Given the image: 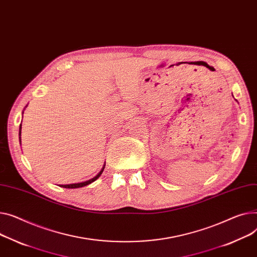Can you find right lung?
Segmentation results:
<instances>
[{
    "label": "right lung",
    "mask_w": 257,
    "mask_h": 257,
    "mask_svg": "<svg viewBox=\"0 0 257 257\" xmlns=\"http://www.w3.org/2000/svg\"><path fill=\"white\" fill-rule=\"evenodd\" d=\"M21 129H22V124H21V127H20V141H21ZM104 167H105V164L103 165V167H102V169L100 170V173H98V175L96 176V177H94L93 179H91V180H89V181H85V182H81V183H76V184H69V185H60V187H63V188H69V189H74V188H80V187H84V186H87V185H89V184H91V183H93L94 181H96L101 175H102V173H103V170H104Z\"/></svg>",
    "instance_id": "1"
}]
</instances>
